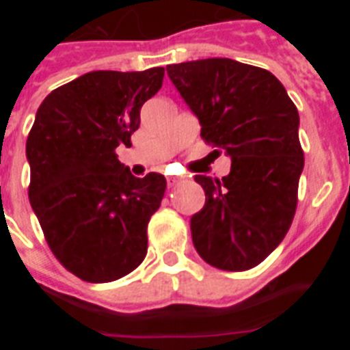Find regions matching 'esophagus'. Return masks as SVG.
Listing matches in <instances>:
<instances>
[{
    "instance_id": "34e87169",
    "label": "esophagus",
    "mask_w": 350,
    "mask_h": 350,
    "mask_svg": "<svg viewBox=\"0 0 350 350\" xmlns=\"http://www.w3.org/2000/svg\"><path fill=\"white\" fill-rule=\"evenodd\" d=\"M180 180H182L180 177H166V182H168L170 187H173V185H177Z\"/></svg>"
}]
</instances>
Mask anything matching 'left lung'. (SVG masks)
<instances>
[{
	"label": "left lung",
	"instance_id": "8db88e82",
	"mask_svg": "<svg viewBox=\"0 0 350 350\" xmlns=\"http://www.w3.org/2000/svg\"><path fill=\"white\" fill-rule=\"evenodd\" d=\"M166 71L200 120L203 140L231 157L228 177H194L206 196L191 217L194 247L219 270H250L277 249L295 217L305 165L298 110L262 68L212 57Z\"/></svg>",
	"mask_w": 350,
	"mask_h": 350
}]
</instances>
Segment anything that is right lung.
Masks as SVG:
<instances>
[{"label":"right lung","mask_w":350,"mask_h":350,"mask_svg":"<svg viewBox=\"0 0 350 350\" xmlns=\"http://www.w3.org/2000/svg\"><path fill=\"white\" fill-rule=\"evenodd\" d=\"M165 68L91 71L54 89L26 142L29 203L57 261L85 282H112L147 254V226L165 196L161 173L133 177L117 159L131 147L140 108Z\"/></svg>","instance_id":"obj_1"}]
</instances>
